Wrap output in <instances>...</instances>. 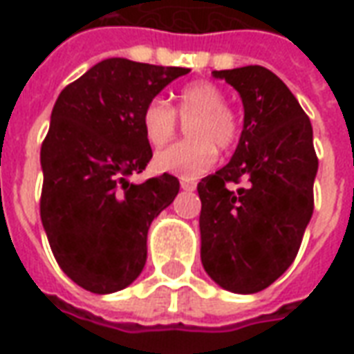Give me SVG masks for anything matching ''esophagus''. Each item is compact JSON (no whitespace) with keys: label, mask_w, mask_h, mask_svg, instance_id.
I'll list each match as a JSON object with an SVG mask.
<instances>
[{"label":"esophagus","mask_w":354,"mask_h":354,"mask_svg":"<svg viewBox=\"0 0 354 354\" xmlns=\"http://www.w3.org/2000/svg\"><path fill=\"white\" fill-rule=\"evenodd\" d=\"M180 187H182L184 192H193V189L197 187V184H195V182H189V180H182V182H180Z\"/></svg>","instance_id":"obj_1"}]
</instances>
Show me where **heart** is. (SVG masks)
Returning <instances> with one entry per match:
<instances>
[{"label":"heart","instance_id":"1","mask_svg":"<svg viewBox=\"0 0 354 354\" xmlns=\"http://www.w3.org/2000/svg\"><path fill=\"white\" fill-rule=\"evenodd\" d=\"M187 121L185 134L192 140L162 149L155 155L161 172L193 180L205 174L218 159V149H230L239 138L237 115L225 106V94L210 81H193L178 93L176 108L162 98H153L142 111L144 136L153 147L165 146L178 131V116Z\"/></svg>","mask_w":354,"mask_h":354}]
</instances>
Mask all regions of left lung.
<instances>
[{"mask_svg":"<svg viewBox=\"0 0 354 354\" xmlns=\"http://www.w3.org/2000/svg\"><path fill=\"white\" fill-rule=\"evenodd\" d=\"M245 106L231 161L197 185L201 261L210 279L235 294H254L281 277L297 256L311 220L319 159L309 117L271 70H216ZM247 180L237 192L227 183Z\"/></svg>","mask_w":354,"mask_h":354,"instance_id":"8db88e82","label":"left lung"}]
</instances>
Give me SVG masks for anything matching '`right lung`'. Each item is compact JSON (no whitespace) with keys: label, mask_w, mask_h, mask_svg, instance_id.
Masks as SVG:
<instances>
[{"label":"right lung","mask_w":354,"mask_h":354,"mask_svg":"<svg viewBox=\"0 0 354 354\" xmlns=\"http://www.w3.org/2000/svg\"><path fill=\"white\" fill-rule=\"evenodd\" d=\"M187 68L108 58L60 93L41 144L39 214L58 266L94 294L127 288L147 230L180 192L172 174L131 184L153 157L142 111Z\"/></svg>","instance_id":"add662e5"}]
</instances>
